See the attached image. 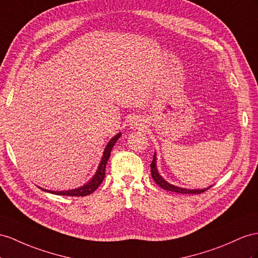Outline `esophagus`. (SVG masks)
I'll return each instance as SVG.
<instances>
[{
    "label": "esophagus",
    "instance_id": "1",
    "mask_svg": "<svg viewBox=\"0 0 258 258\" xmlns=\"http://www.w3.org/2000/svg\"><path fill=\"white\" fill-rule=\"evenodd\" d=\"M144 126V121L142 120V118L140 116H134L131 118L130 121V127L131 128H140Z\"/></svg>",
    "mask_w": 258,
    "mask_h": 258
}]
</instances>
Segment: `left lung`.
Returning a JSON list of instances; mask_svg holds the SVG:
<instances>
[{
  "label": "left lung",
  "instance_id": "left-lung-1",
  "mask_svg": "<svg viewBox=\"0 0 258 258\" xmlns=\"http://www.w3.org/2000/svg\"><path fill=\"white\" fill-rule=\"evenodd\" d=\"M156 162H157V158H156V153H155L153 162L150 163L151 176H153V179L155 180V182L158 184V185H159L163 189L171 190V192H175V193H181V194H201V193H204L205 190L208 189L209 187H211V186H209L207 188H202V189H189V188H183V187L172 185V184H170L166 180H164L163 177L159 174V172H158Z\"/></svg>",
  "mask_w": 258,
  "mask_h": 258
}]
</instances>
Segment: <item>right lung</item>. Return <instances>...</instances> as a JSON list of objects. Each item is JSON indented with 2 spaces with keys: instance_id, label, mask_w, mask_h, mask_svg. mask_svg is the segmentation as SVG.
Masks as SVG:
<instances>
[{
  "instance_id": "1",
  "label": "right lung",
  "mask_w": 258,
  "mask_h": 258,
  "mask_svg": "<svg viewBox=\"0 0 258 258\" xmlns=\"http://www.w3.org/2000/svg\"><path fill=\"white\" fill-rule=\"evenodd\" d=\"M121 133L116 134L113 138H111V141L108 143L107 146L104 148L103 151V155L101 158V161L99 163L98 169L96 171V174L92 176V179L88 182L86 183L85 185L81 186V187H77L74 189H69V190H60V192H57V190H49V189H43L44 192H48L51 194H55V195H64V196H87L91 193H94L95 190L99 187V185L102 183L103 179H104V175H105V166H107V162L108 159L110 158V154H111V150L113 148L114 144L116 143V141L120 138ZM39 187V186H38ZM40 188V187H39Z\"/></svg>"
}]
</instances>
